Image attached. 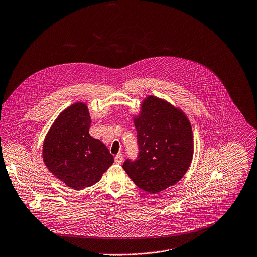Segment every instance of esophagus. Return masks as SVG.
<instances>
[{
	"label": "esophagus",
	"mask_w": 257,
	"mask_h": 257,
	"mask_svg": "<svg viewBox=\"0 0 257 257\" xmlns=\"http://www.w3.org/2000/svg\"><path fill=\"white\" fill-rule=\"evenodd\" d=\"M122 160H123V156L121 154H117L114 158V161L116 164H121L122 163Z\"/></svg>",
	"instance_id": "esophagus-1"
}]
</instances>
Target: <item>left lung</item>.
Listing matches in <instances>:
<instances>
[{
  "instance_id": "8db88e82",
  "label": "left lung",
  "mask_w": 257,
  "mask_h": 257,
  "mask_svg": "<svg viewBox=\"0 0 257 257\" xmlns=\"http://www.w3.org/2000/svg\"><path fill=\"white\" fill-rule=\"evenodd\" d=\"M133 119L140 153L122 168L140 189L157 194L178 183L188 171L194 154L192 126L181 108L154 95L142 101Z\"/></svg>"
}]
</instances>
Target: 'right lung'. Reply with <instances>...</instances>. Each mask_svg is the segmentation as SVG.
<instances>
[{
	"label": "right lung",
	"instance_id": "add662e5",
	"mask_svg": "<svg viewBox=\"0 0 257 257\" xmlns=\"http://www.w3.org/2000/svg\"><path fill=\"white\" fill-rule=\"evenodd\" d=\"M90 124L87 105L75 102L57 116L43 142L47 169L76 191L96 184L114 162L106 146L89 135Z\"/></svg>",
	"mask_w": 257,
	"mask_h": 257
}]
</instances>
